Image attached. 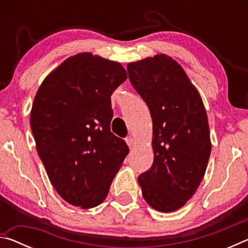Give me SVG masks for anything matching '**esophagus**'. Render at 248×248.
Returning <instances> with one entry per match:
<instances>
[{"label":"esophagus","instance_id":"34e87169","mask_svg":"<svg viewBox=\"0 0 248 248\" xmlns=\"http://www.w3.org/2000/svg\"><path fill=\"white\" fill-rule=\"evenodd\" d=\"M125 142H127V144L129 145V148H133L134 143H136V142H134V139H133L132 136H129V137L125 138Z\"/></svg>","mask_w":248,"mask_h":248}]
</instances>
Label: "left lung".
<instances>
[{"label": "left lung", "instance_id": "left-lung-1", "mask_svg": "<svg viewBox=\"0 0 248 248\" xmlns=\"http://www.w3.org/2000/svg\"><path fill=\"white\" fill-rule=\"evenodd\" d=\"M127 69L153 121V164L138 179L142 196L157 211H176L199 187L211 153L202 99L166 54L131 62Z\"/></svg>", "mask_w": 248, "mask_h": 248}]
</instances>
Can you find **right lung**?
<instances>
[{"mask_svg": "<svg viewBox=\"0 0 248 248\" xmlns=\"http://www.w3.org/2000/svg\"><path fill=\"white\" fill-rule=\"evenodd\" d=\"M125 79L118 62L83 52L52 71L33 99L37 152L54 189L75 207L102 203L129 153L110 131V96Z\"/></svg>", "mask_w": 248, "mask_h": 248, "instance_id": "add662e5", "label": "right lung"}]
</instances>
